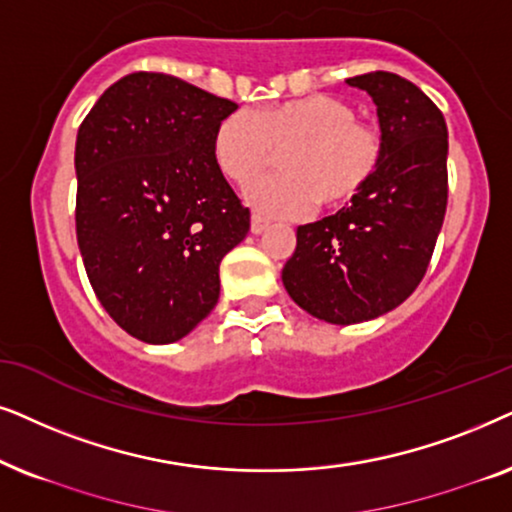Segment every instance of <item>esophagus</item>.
Masks as SVG:
<instances>
[{
	"mask_svg": "<svg viewBox=\"0 0 512 512\" xmlns=\"http://www.w3.org/2000/svg\"><path fill=\"white\" fill-rule=\"evenodd\" d=\"M267 227H269V222L264 220L262 215H252L250 217V231H252V234H262V231Z\"/></svg>",
	"mask_w": 512,
	"mask_h": 512,
	"instance_id": "esophagus-1",
	"label": "esophagus"
}]
</instances>
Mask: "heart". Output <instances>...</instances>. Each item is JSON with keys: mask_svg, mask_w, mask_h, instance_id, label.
Wrapping results in <instances>:
<instances>
[{"mask_svg": "<svg viewBox=\"0 0 512 512\" xmlns=\"http://www.w3.org/2000/svg\"><path fill=\"white\" fill-rule=\"evenodd\" d=\"M283 152V173L245 189L260 213L297 217L320 203L342 208L377 175L384 140L377 126L356 119L349 102L304 95L250 114L238 109L213 133V159L236 185H248Z\"/></svg>", "mask_w": 512, "mask_h": 512, "instance_id": "obj_1", "label": "heart"}]
</instances>
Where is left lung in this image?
Here are the masks:
<instances>
[{"label": "left lung", "mask_w": 512, "mask_h": 512, "mask_svg": "<svg viewBox=\"0 0 512 512\" xmlns=\"http://www.w3.org/2000/svg\"><path fill=\"white\" fill-rule=\"evenodd\" d=\"M346 84L377 105L381 166L349 208L297 227L283 267L295 304L335 325L384 316L417 290L447 210V124L435 102L393 72Z\"/></svg>", "instance_id": "left-lung-1"}]
</instances>
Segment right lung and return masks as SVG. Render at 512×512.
<instances>
[{
	"instance_id": "1",
	"label": "right lung",
	"mask_w": 512,
	"mask_h": 512,
	"mask_svg": "<svg viewBox=\"0 0 512 512\" xmlns=\"http://www.w3.org/2000/svg\"><path fill=\"white\" fill-rule=\"evenodd\" d=\"M236 102L163 72H133L81 121L77 243L95 297L128 335L182 339L220 299V262L250 210L213 159Z\"/></svg>"
}]
</instances>
